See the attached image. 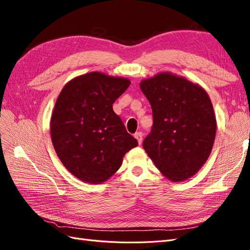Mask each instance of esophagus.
Segmentation results:
<instances>
[{
    "label": "esophagus",
    "instance_id": "obj_1",
    "mask_svg": "<svg viewBox=\"0 0 250 250\" xmlns=\"http://www.w3.org/2000/svg\"><path fill=\"white\" fill-rule=\"evenodd\" d=\"M134 138L138 140L139 144L141 145L142 142H143V133H142V132H135V133H134Z\"/></svg>",
    "mask_w": 250,
    "mask_h": 250
}]
</instances>
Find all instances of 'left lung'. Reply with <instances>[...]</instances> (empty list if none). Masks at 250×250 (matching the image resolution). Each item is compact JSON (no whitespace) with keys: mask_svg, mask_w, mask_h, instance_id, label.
Returning <instances> with one entry per match:
<instances>
[{"mask_svg":"<svg viewBox=\"0 0 250 250\" xmlns=\"http://www.w3.org/2000/svg\"><path fill=\"white\" fill-rule=\"evenodd\" d=\"M140 87L153 115L144 149L168 179L183 181L195 175L208 161L216 137V117L208 93L169 72L142 80Z\"/></svg>","mask_w":250,"mask_h":250,"instance_id":"obj_1","label":"left lung"}]
</instances>
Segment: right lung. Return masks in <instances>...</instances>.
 <instances>
[{
    "label": "right lung",
    "mask_w": 250,
    "mask_h": 250,
    "mask_svg": "<svg viewBox=\"0 0 250 250\" xmlns=\"http://www.w3.org/2000/svg\"><path fill=\"white\" fill-rule=\"evenodd\" d=\"M129 85L126 78L90 72L67 82L57 98L50 123L53 146L64 167L84 183L106 181L138 146L112 109Z\"/></svg>",
    "instance_id": "1"
}]
</instances>
